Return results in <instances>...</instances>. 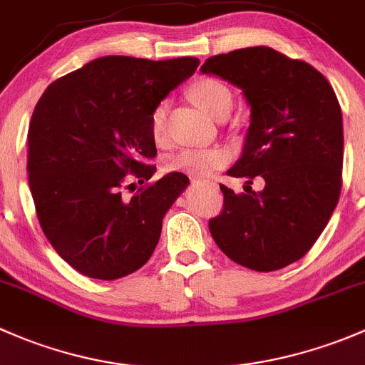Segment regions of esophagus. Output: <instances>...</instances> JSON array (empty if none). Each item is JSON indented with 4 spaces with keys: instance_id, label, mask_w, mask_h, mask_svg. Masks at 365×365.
<instances>
[{
    "instance_id": "1",
    "label": "esophagus",
    "mask_w": 365,
    "mask_h": 365,
    "mask_svg": "<svg viewBox=\"0 0 365 365\" xmlns=\"http://www.w3.org/2000/svg\"><path fill=\"white\" fill-rule=\"evenodd\" d=\"M195 182L197 184H202V186H210V187H217V184L214 181H210V179H195Z\"/></svg>"
}]
</instances>
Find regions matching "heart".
Listing matches in <instances>:
<instances>
[{
	"label": "heart",
	"instance_id": "obj_1",
	"mask_svg": "<svg viewBox=\"0 0 365 365\" xmlns=\"http://www.w3.org/2000/svg\"><path fill=\"white\" fill-rule=\"evenodd\" d=\"M191 98L212 118L221 119L228 115L234 103V95L225 82L217 78L205 77L195 82L190 89ZM167 115L168 101L161 100L153 107L149 114V131L156 144L167 142ZM230 158L228 149L221 145L210 148H187L165 160V168L168 172H186L191 175H209L210 172L223 167Z\"/></svg>",
	"mask_w": 365,
	"mask_h": 365
}]
</instances>
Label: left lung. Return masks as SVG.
Segmentation results:
<instances>
[{"label":"left lung","mask_w":365,"mask_h":365,"mask_svg":"<svg viewBox=\"0 0 365 365\" xmlns=\"http://www.w3.org/2000/svg\"><path fill=\"white\" fill-rule=\"evenodd\" d=\"M214 73L244 91L251 107L240 160L232 178L265 186L235 195L220 184L223 210L209 220L220 250L258 270L300 260L329 223L343 186V114L332 86L300 59L270 47L237 48L205 59Z\"/></svg>","instance_id":"8db88e82"}]
</instances>
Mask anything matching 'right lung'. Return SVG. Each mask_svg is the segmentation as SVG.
<instances>
[{
	"label": "right lung",
	"instance_id": "1",
	"mask_svg": "<svg viewBox=\"0 0 365 365\" xmlns=\"http://www.w3.org/2000/svg\"><path fill=\"white\" fill-rule=\"evenodd\" d=\"M197 58L105 56L52 82L28 131L29 190L45 237L93 279L112 281L151 258L161 221L190 179L156 165L149 114L195 73ZM133 180L145 186L125 201ZM135 191V190H133Z\"/></svg>",
	"mask_w": 365,
	"mask_h": 365
}]
</instances>
